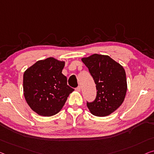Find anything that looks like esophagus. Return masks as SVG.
I'll return each instance as SVG.
<instances>
[{
	"label": "esophagus",
	"instance_id": "1",
	"mask_svg": "<svg viewBox=\"0 0 154 154\" xmlns=\"http://www.w3.org/2000/svg\"><path fill=\"white\" fill-rule=\"evenodd\" d=\"M76 91H81V86H77V88H76Z\"/></svg>",
	"mask_w": 154,
	"mask_h": 154
}]
</instances>
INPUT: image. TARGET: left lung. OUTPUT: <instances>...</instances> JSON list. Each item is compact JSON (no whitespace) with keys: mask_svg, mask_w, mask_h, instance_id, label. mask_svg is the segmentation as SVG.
Here are the masks:
<instances>
[{"mask_svg":"<svg viewBox=\"0 0 154 154\" xmlns=\"http://www.w3.org/2000/svg\"><path fill=\"white\" fill-rule=\"evenodd\" d=\"M96 84L97 95L92 102H87L91 113L95 116H107L118 109L125 100L127 90L124 68L107 55L94 54L82 58Z\"/></svg>","mask_w":154,"mask_h":154,"instance_id":"1","label":"left lung"}]
</instances>
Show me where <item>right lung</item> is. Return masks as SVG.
I'll list each match as a JSON object with an SVG mask.
<instances>
[{"label":"right lung","instance_id":"right-lung-1","mask_svg":"<svg viewBox=\"0 0 154 154\" xmlns=\"http://www.w3.org/2000/svg\"><path fill=\"white\" fill-rule=\"evenodd\" d=\"M64 61L53 57L40 60L25 71L23 93L27 104L41 116H52L62 109L74 91L62 74Z\"/></svg>","mask_w":154,"mask_h":154}]
</instances>
